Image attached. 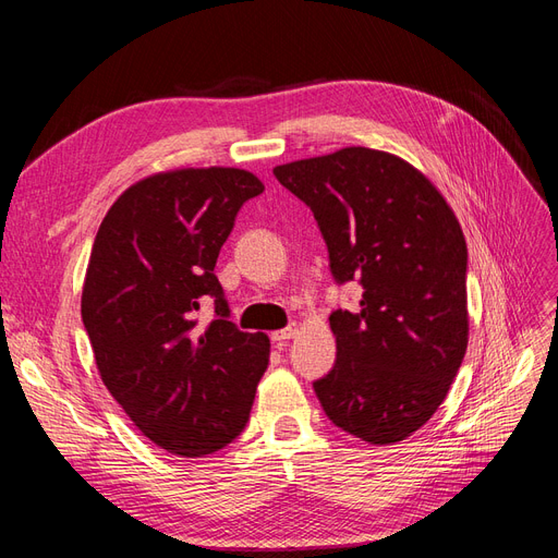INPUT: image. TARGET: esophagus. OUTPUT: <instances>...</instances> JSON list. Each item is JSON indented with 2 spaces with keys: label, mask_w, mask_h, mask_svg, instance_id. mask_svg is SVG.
<instances>
[{
  "label": "esophagus",
  "mask_w": 558,
  "mask_h": 558,
  "mask_svg": "<svg viewBox=\"0 0 558 558\" xmlns=\"http://www.w3.org/2000/svg\"><path fill=\"white\" fill-rule=\"evenodd\" d=\"M295 335H298V324H291L289 328H283V330L272 332V342H275L277 347H286V342L293 340Z\"/></svg>",
  "instance_id": "34e87169"
}]
</instances>
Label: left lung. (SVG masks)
I'll use <instances>...</instances> for the list:
<instances>
[{"mask_svg":"<svg viewBox=\"0 0 558 558\" xmlns=\"http://www.w3.org/2000/svg\"><path fill=\"white\" fill-rule=\"evenodd\" d=\"M314 211L337 283L361 310L330 314L337 361L314 381L337 428L369 445L410 437L440 408L468 349V246L459 218L416 167L349 146L275 167Z\"/></svg>","mask_w":558,"mask_h":558,"instance_id":"8db88e82","label":"left lung"}]
</instances>
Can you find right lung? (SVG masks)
I'll return each instance as SVG.
<instances>
[{
  "label": "right lung",
  "instance_id": "add662e5",
  "mask_svg": "<svg viewBox=\"0 0 558 558\" xmlns=\"http://www.w3.org/2000/svg\"><path fill=\"white\" fill-rule=\"evenodd\" d=\"M263 181L238 167L150 174L97 230L81 295L83 326L109 393L150 442L197 459L242 433L269 363L263 332L228 320L214 267ZM215 300L209 325L198 305Z\"/></svg>",
  "mask_w": 558,
  "mask_h": 558
}]
</instances>
